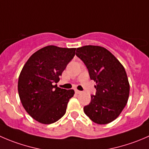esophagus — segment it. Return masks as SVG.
Listing matches in <instances>:
<instances>
[{"label":"esophagus","mask_w":149,"mask_h":149,"mask_svg":"<svg viewBox=\"0 0 149 149\" xmlns=\"http://www.w3.org/2000/svg\"><path fill=\"white\" fill-rule=\"evenodd\" d=\"M75 92H76V94H81V91H79V90H78V89H76V90H75Z\"/></svg>","instance_id":"1"}]
</instances>
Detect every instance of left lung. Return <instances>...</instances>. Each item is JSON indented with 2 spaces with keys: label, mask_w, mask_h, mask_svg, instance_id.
<instances>
[{
  "label": "left lung",
  "mask_w": 149,
  "mask_h": 149,
  "mask_svg": "<svg viewBox=\"0 0 149 149\" xmlns=\"http://www.w3.org/2000/svg\"><path fill=\"white\" fill-rule=\"evenodd\" d=\"M76 54L87 68L91 80L96 82V94L84 107L85 114L98 125L113 122L129 98L130 84L125 68L112 53L99 46L79 47Z\"/></svg>",
  "instance_id": "obj_1"
}]
</instances>
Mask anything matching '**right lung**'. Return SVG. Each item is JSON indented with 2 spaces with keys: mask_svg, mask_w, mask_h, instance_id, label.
Returning <instances> with one entry per match:
<instances>
[{
  "mask_svg": "<svg viewBox=\"0 0 149 149\" xmlns=\"http://www.w3.org/2000/svg\"><path fill=\"white\" fill-rule=\"evenodd\" d=\"M76 48L50 45L32 54L21 70L18 80L20 100L32 118L44 125L61 119L73 89L57 87L63 70L75 55Z\"/></svg>",
  "mask_w": 149,
  "mask_h": 149,
  "instance_id": "1",
  "label": "right lung"
}]
</instances>
